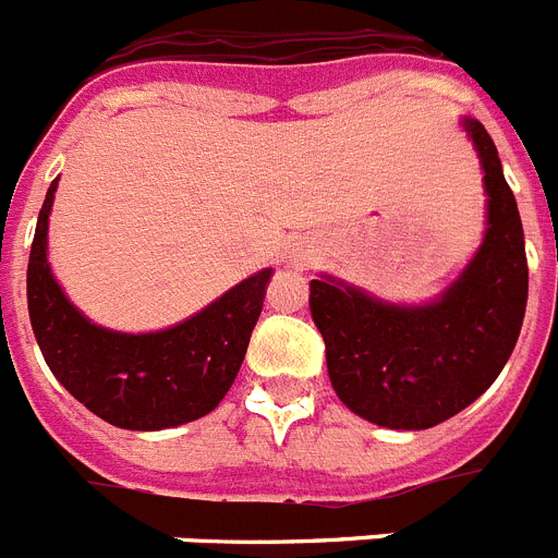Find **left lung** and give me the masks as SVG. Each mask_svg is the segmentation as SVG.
<instances>
[{"mask_svg":"<svg viewBox=\"0 0 558 558\" xmlns=\"http://www.w3.org/2000/svg\"><path fill=\"white\" fill-rule=\"evenodd\" d=\"M483 166L485 236L435 302L389 304L332 276L311 282L327 373L347 409L384 428H432L492 387L511 359L527 302L525 233L497 146L463 121Z\"/></svg>","mask_w":558,"mask_h":558,"instance_id":"obj_1","label":"left lung"}]
</instances>
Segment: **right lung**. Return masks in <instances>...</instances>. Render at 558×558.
<instances>
[{"instance_id": "obj_1", "label": "right lung", "mask_w": 558, "mask_h": 558, "mask_svg": "<svg viewBox=\"0 0 558 558\" xmlns=\"http://www.w3.org/2000/svg\"><path fill=\"white\" fill-rule=\"evenodd\" d=\"M56 189L59 178L47 189L27 262V311L50 373L75 401L118 428L157 432L208 415L240 373L274 268L247 276L166 330H107L64 296L47 262Z\"/></svg>"}]
</instances>
